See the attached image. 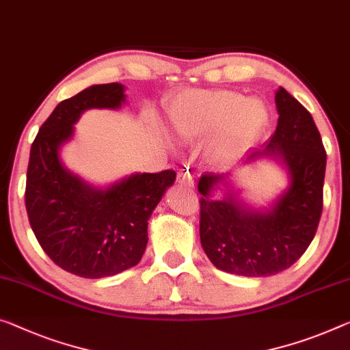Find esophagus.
<instances>
[{
  "label": "esophagus",
  "mask_w": 350,
  "mask_h": 350,
  "mask_svg": "<svg viewBox=\"0 0 350 350\" xmlns=\"http://www.w3.org/2000/svg\"><path fill=\"white\" fill-rule=\"evenodd\" d=\"M176 181H178L180 185L186 186V187H192V186H193V180H192V176H191V174H189V172H187V170L178 172V176H176Z\"/></svg>",
  "instance_id": "esophagus-1"
}]
</instances>
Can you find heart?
Returning <instances> with one entry per match:
<instances>
[{
	"label": "heart",
	"mask_w": 350,
	"mask_h": 350,
	"mask_svg": "<svg viewBox=\"0 0 350 350\" xmlns=\"http://www.w3.org/2000/svg\"><path fill=\"white\" fill-rule=\"evenodd\" d=\"M170 131L183 144L203 142V158L214 169H228L260 141L269 125L261 100L234 90H187L169 105Z\"/></svg>",
	"instance_id": "obj_1"
}]
</instances>
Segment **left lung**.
<instances>
[{"instance_id":"1","label":"left lung","mask_w":350,"mask_h":350,"mask_svg":"<svg viewBox=\"0 0 350 350\" xmlns=\"http://www.w3.org/2000/svg\"><path fill=\"white\" fill-rule=\"evenodd\" d=\"M275 105V133L245 163L262 157L282 161L289 186L277 202L256 211L231 192L214 200L213 191L227 185L224 174H209L198 183L203 250L217 269L236 275L269 277L291 267L313 241L322 214L327 158L321 134L310 112L283 88Z\"/></svg>"}]
</instances>
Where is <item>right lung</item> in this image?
<instances>
[{
	"mask_svg": "<svg viewBox=\"0 0 350 350\" xmlns=\"http://www.w3.org/2000/svg\"><path fill=\"white\" fill-rule=\"evenodd\" d=\"M119 83L96 84L59 103L32 142L25 203L31 228L59 267L101 278L136 266L148 243V219L176 174H133L94 187L64 167L59 150L73 137L84 111L117 109L125 103Z\"/></svg>",
	"mask_w": 350,
	"mask_h": 350,
	"instance_id": "add662e5",
	"label": "right lung"
}]
</instances>
